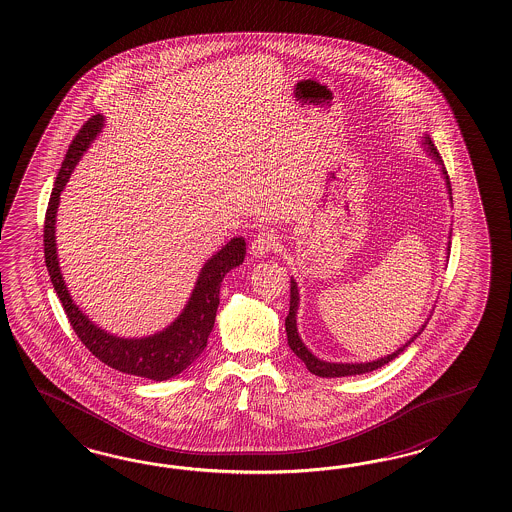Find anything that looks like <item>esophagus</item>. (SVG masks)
Here are the masks:
<instances>
[{"instance_id": "obj_1", "label": "esophagus", "mask_w": 512, "mask_h": 512, "mask_svg": "<svg viewBox=\"0 0 512 512\" xmlns=\"http://www.w3.org/2000/svg\"><path fill=\"white\" fill-rule=\"evenodd\" d=\"M279 248V234L274 231H261L253 240H251V255L255 257H264L268 253H274Z\"/></svg>"}]
</instances>
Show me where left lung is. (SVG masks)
<instances>
[{"instance_id": "1", "label": "left lung", "mask_w": 512, "mask_h": 512, "mask_svg": "<svg viewBox=\"0 0 512 512\" xmlns=\"http://www.w3.org/2000/svg\"><path fill=\"white\" fill-rule=\"evenodd\" d=\"M426 144H428L430 154L434 155L435 161H437V163H443V159H441V155L437 152V148L432 144L430 137H426ZM443 174H445V178H447V186H449L450 193L449 174L445 171H443ZM296 310H298V289H296L295 279H291V306H289V315H287V319H285L287 341H289V347L293 349V353H295L296 357L300 358V360L306 364V368H308L313 375H319V377H347V375H360V373L373 372V370L385 366L390 360H394L400 353H403V351L411 345V341L417 340L420 336V332L426 328V323H424L419 332H417L411 340L407 341L403 347H400L396 353L388 355V357L379 358V360H373V362H366V364H332V362H323V360L313 357L310 351H308V347L298 338V332H296Z\"/></svg>"}]
</instances>
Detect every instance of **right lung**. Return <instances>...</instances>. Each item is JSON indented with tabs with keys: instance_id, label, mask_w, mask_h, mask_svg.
Masks as SVG:
<instances>
[{
	"instance_id": "1",
	"label": "right lung",
	"mask_w": 512,
	"mask_h": 512,
	"mask_svg": "<svg viewBox=\"0 0 512 512\" xmlns=\"http://www.w3.org/2000/svg\"><path fill=\"white\" fill-rule=\"evenodd\" d=\"M101 127H103V116L95 114L78 129L75 139L69 144L62 169L58 172L52 187L47 216H45V229H43L48 276L54 285L56 295L62 300L63 310L78 340L86 345V349L92 353L93 357L99 358L101 362H105L107 366L118 372L146 377L154 381H165L184 372L187 366H191L193 360L204 351L216 321L221 281L229 270L244 263L246 240L233 238L225 248L217 251L216 255L204 264L197 279V285L193 289V295L187 302L186 310L182 311V315L163 332L154 334L150 338L124 340V338L110 336L105 330L93 325L92 321L73 304L69 291L63 283L58 257H56L54 223H56V210H58L63 186L67 184L80 155L90 146V142L101 131Z\"/></svg>"
}]
</instances>
